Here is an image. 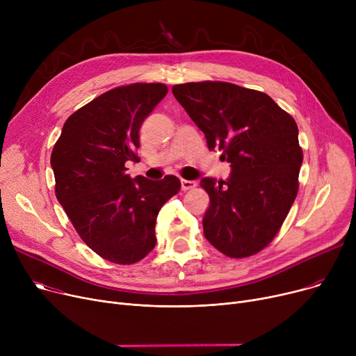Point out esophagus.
Wrapping results in <instances>:
<instances>
[{
  "label": "esophagus",
  "mask_w": 356,
  "mask_h": 356,
  "mask_svg": "<svg viewBox=\"0 0 356 356\" xmlns=\"http://www.w3.org/2000/svg\"><path fill=\"white\" fill-rule=\"evenodd\" d=\"M180 184H181V191H191V189H195L197 186V181L196 180H186V179H181L180 180Z\"/></svg>",
  "instance_id": "1"
}]
</instances>
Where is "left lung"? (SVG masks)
I'll use <instances>...</instances> for the list:
<instances>
[{
  "label": "left lung",
  "mask_w": 356,
  "mask_h": 356,
  "mask_svg": "<svg viewBox=\"0 0 356 356\" xmlns=\"http://www.w3.org/2000/svg\"><path fill=\"white\" fill-rule=\"evenodd\" d=\"M173 95L231 163L227 180L203 177L209 195L203 234L231 258L266 248L282 228L298 191L303 152L291 115L264 92L228 82L173 86Z\"/></svg>",
  "instance_id": "obj_1"
}]
</instances>
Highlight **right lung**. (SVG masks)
I'll list each match as a JSON object with an SVG mask.
<instances>
[{"label": "right lung", "instance_id": "right-lung-1", "mask_svg": "<svg viewBox=\"0 0 356 356\" xmlns=\"http://www.w3.org/2000/svg\"><path fill=\"white\" fill-rule=\"evenodd\" d=\"M168 92L164 83L111 89L66 120L50 164L56 197L85 244L115 264H134L156 247V219L180 180L131 179L138 131Z\"/></svg>", "mask_w": 356, "mask_h": 356}]
</instances>
